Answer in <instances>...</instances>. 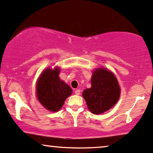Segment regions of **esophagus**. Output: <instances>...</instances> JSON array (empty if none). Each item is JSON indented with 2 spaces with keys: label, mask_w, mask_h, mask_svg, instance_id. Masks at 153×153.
I'll return each mask as SVG.
<instances>
[{
  "label": "esophagus",
  "mask_w": 153,
  "mask_h": 153,
  "mask_svg": "<svg viewBox=\"0 0 153 153\" xmlns=\"http://www.w3.org/2000/svg\"><path fill=\"white\" fill-rule=\"evenodd\" d=\"M75 94H77V95H80V90H76L75 91Z\"/></svg>",
  "instance_id": "1"
}]
</instances>
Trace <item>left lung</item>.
I'll list each match as a JSON object with an SVG mask.
<instances>
[{"mask_svg": "<svg viewBox=\"0 0 153 153\" xmlns=\"http://www.w3.org/2000/svg\"><path fill=\"white\" fill-rule=\"evenodd\" d=\"M91 88L85 89L82 97L90 111L100 114L115 105L120 97L121 90L117 79L111 71L104 68L94 71Z\"/></svg>", "mask_w": 153, "mask_h": 153, "instance_id": "1", "label": "left lung"}]
</instances>
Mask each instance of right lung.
Listing matches in <instances>:
<instances>
[{
  "instance_id": "right-lung-1",
  "label": "right lung",
  "mask_w": 153,
  "mask_h": 153,
  "mask_svg": "<svg viewBox=\"0 0 153 153\" xmlns=\"http://www.w3.org/2000/svg\"><path fill=\"white\" fill-rule=\"evenodd\" d=\"M60 68H49L44 70L36 82V97L39 102L50 111H57L63 107L72 89L59 78Z\"/></svg>"
}]
</instances>
